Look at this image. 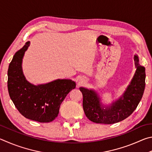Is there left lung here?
<instances>
[{
  "instance_id": "left-lung-1",
  "label": "left lung",
  "mask_w": 152,
  "mask_h": 152,
  "mask_svg": "<svg viewBox=\"0 0 152 152\" xmlns=\"http://www.w3.org/2000/svg\"><path fill=\"white\" fill-rule=\"evenodd\" d=\"M136 71L129 86L121 98L110 107L103 109L100 98L94 91L80 87L83 94V107L87 118L96 124H112L121 121L131 115L142 99L145 86V67L139 64L134 56Z\"/></svg>"
}]
</instances>
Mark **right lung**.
I'll return each mask as SVG.
<instances>
[{
	"mask_svg": "<svg viewBox=\"0 0 152 152\" xmlns=\"http://www.w3.org/2000/svg\"><path fill=\"white\" fill-rule=\"evenodd\" d=\"M30 42L15 53L8 69V90L18 111L31 120L47 123L57 118L61 103L76 84L70 79H57L34 86L26 80L22 60Z\"/></svg>",
	"mask_w": 152,
	"mask_h": 152,
	"instance_id": "obj_1",
	"label": "right lung"
}]
</instances>
